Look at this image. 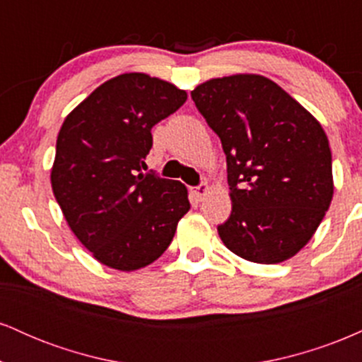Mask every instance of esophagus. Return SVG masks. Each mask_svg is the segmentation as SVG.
Instances as JSON below:
<instances>
[{
  "label": "esophagus",
  "mask_w": 362,
  "mask_h": 362,
  "mask_svg": "<svg viewBox=\"0 0 362 362\" xmlns=\"http://www.w3.org/2000/svg\"><path fill=\"white\" fill-rule=\"evenodd\" d=\"M207 192H209V187H207V184H201V185L194 187V189H192V194L195 195V197H197V201H202Z\"/></svg>",
  "instance_id": "obj_1"
}]
</instances>
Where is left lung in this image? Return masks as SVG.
<instances>
[{
    "instance_id": "8db88e82",
    "label": "left lung",
    "mask_w": 362,
    "mask_h": 362,
    "mask_svg": "<svg viewBox=\"0 0 362 362\" xmlns=\"http://www.w3.org/2000/svg\"><path fill=\"white\" fill-rule=\"evenodd\" d=\"M190 97L226 155L231 214L218 226L223 243L255 264L296 255L334 195L332 153L318 120L260 74L214 78Z\"/></svg>"
}]
</instances>
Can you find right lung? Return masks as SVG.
Segmentation results:
<instances>
[{
  "label": "right lung",
  "mask_w": 362,
  "mask_h": 362,
  "mask_svg": "<svg viewBox=\"0 0 362 362\" xmlns=\"http://www.w3.org/2000/svg\"><path fill=\"white\" fill-rule=\"evenodd\" d=\"M184 90L144 73L112 78L62 122L52 192L76 238L98 262L136 271L172 243L190 209L187 189L146 170L151 127L180 109Z\"/></svg>",
  "instance_id": "obj_1"
}]
</instances>
